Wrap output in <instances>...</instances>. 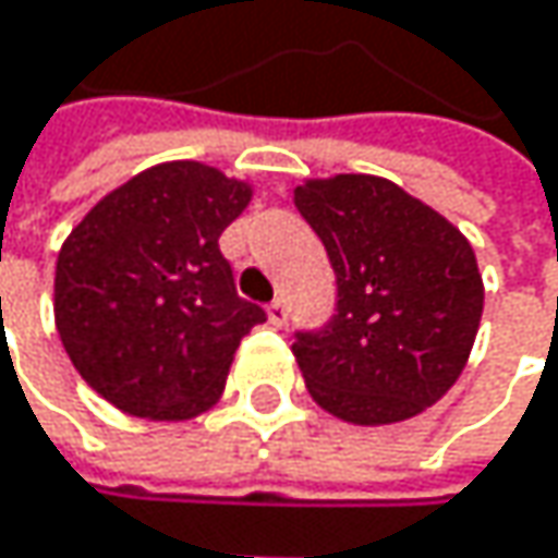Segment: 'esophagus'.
Instances as JSON below:
<instances>
[{
  "label": "esophagus",
  "mask_w": 558,
  "mask_h": 558,
  "mask_svg": "<svg viewBox=\"0 0 558 558\" xmlns=\"http://www.w3.org/2000/svg\"><path fill=\"white\" fill-rule=\"evenodd\" d=\"M268 319H271V326H283L287 323V303H283V296L268 303Z\"/></svg>",
  "instance_id": "1"
}]
</instances>
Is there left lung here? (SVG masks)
<instances>
[{
	"label": "left lung",
	"mask_w": 558,
	"mask_h": 558,
	"mask_svg": "<svg viewBox=\"0 0 558 558\" xmlns=\"http://www.w3.org/2000/svg\"><path fill=\"white\" fill-rule=\"evenodd\" d=\"M293 199L336 271V313L293 332L306 390L362 426L416 416L456 385L482 323L472 245L381 177L310 180Z\"/></svg>",
	"instance_id": "obj_1"
}]
</instances>
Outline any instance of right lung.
Instances as JSON below:
<instances>
[{
	"label": "right lung",
	"instance_id": "add662e5",
	"mask_svg": "<svg viewBox=\"0 0 558 558\" xmlns=\"http://www.w3.org/2000/svg\"><path fill=\"white\" fill-rule=\"evenodd\" d=\"M252 190L196 161L145 170L96 203L57 255L54 316L83 381L132 416L216 403L239 342L268 313L219 252Z\"/></svg>",
	"mask_w": 558,
	"mask_h": 558
}]
</instances>
